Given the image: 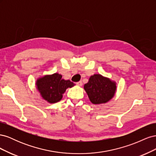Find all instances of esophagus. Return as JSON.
I'll return each instance as SVG.
<instances>
[{
  "label": "esophagus",
  "instance_id": "esophagus-1",
  "mask_svg": "<svg viewBox=\"0 0 156 156\" xmlns=\"http://www.w3.org/2000/svg\"><path fill=\"white\" fill-rule=\"evenodd\" d=\"M76 84L79 87H81L83 85V83H82V81H79V82L76 83Z\"/></svg>",
  "mask_w": 156,
  "mask_h": 156
}]
</instances>
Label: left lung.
Here are the masks:
<instances>
[{
	"label": "left lung",
	"instance_id": "left-lung-1",
	"mask_svg": "<svg viewBox=\"0 0 156 156\" xmlns=\"http://www.w3.org/2000/svg\"><path fill=\"white\" fill-rule=\"evenodd\" d=\"M84 88L93 104H101L107 103L113 98L116 86V83L108 78L100 74H94L84 84Z\"/></svg>",
	"mask_w": 156,
	"mask_h": 156
}]
</instances>
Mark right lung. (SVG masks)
<instances>
[{
	"instance_id": "right-lung-1",
	"label": "right lung",
	"mask_w": 156,
	"mask_h": 156,
	"mask_svg": "<svg viewBox=\"0 0 156 156\" xmlns=\"http://www.w3.org/2000/svg\"><path fill=\"white\" fill-rule=\"evenodd\" d=\"M57 73L45 75L37 80L36 87L44 100L50 103L59 101L62 94L68 88H72L75 84L69 80H64Z\"/></svg>"
}]
</instances>
